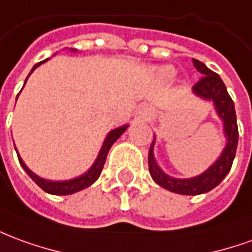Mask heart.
I'll list each match as a JSON object with an SVG mask.
<instances>
[{"instance_id":"b5f03b06","label":"heart","mask_w":252,"mask_h":252,"mask_svg":"<svg viewBox=\"0 0 252 252\" xmlns=\"http://www.w3.org/2000/svg\"><path fill=\"white\" fill-rule=\"evenodd\" d=\"M159 75L165 79H169V77L173 76V68H170V66H163L159 69Z\"/></svg>"}]
</instances>
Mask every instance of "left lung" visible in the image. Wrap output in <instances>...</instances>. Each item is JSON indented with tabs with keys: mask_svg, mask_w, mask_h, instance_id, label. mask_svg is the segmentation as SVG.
I'll return each instance as SVG.
<instances>
[{
	"mask_svg": "<svg viewBox=\"0 0 252 252\" xmlns=\"http://www.w3.org/2000/svg\"><path fill=\"white\" fill-rule=\"evenodd\" d=\"M192 63L198 72L203 75L198 80V83H195L193 86V93L198 96L214 102L218 116L224 121V131L228 143L225 146L221 157L205 173L192 179H175V177L165 175L157 165L154 154H153V146H154V140H153L150 151H149V170H150L153 180L165 189L175 193H181V195H199V193L209 192L210 189L217 187L218 184L224 180L225 176L229 173L235 156H236L237 140H239L235 105L226 91L224 82L216 72L209 69L199 60L192 59Z\"/></svg>",
	"mask_w": 252,
	"mask_h": 252,
	"instance_id": "1",
	"label": "left lung"
}]
</instances>
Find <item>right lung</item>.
Returning a JSON list of instances; mask_svg holds the SVG:
<instances>
[{"label":"right lung","instance_id":"obj_1","mask_svg":"<svg viewBox=\"0 0 252 252\" xmlns=\"http://www.w3.org/2000/svg\"><path fill=\"white\" fill-rule=\"evenodd\" d=\"M46 61V60H45ZM45 61H40L36 65H34V68L31 69L30 72V75L32 73L36 66H39L42 63H45ZM28 75V76H30ZM27 76V79H28ZM27 79H26V82H27ZM126 126H123L120 128H116L112 132H109V135L105 139V142H103V146H102L101 151H99V154H98V158H96V161L94 162V165L90 168V170L87 173H84L80 177H76V179H72V180H66V181H50V180H45V179H42L39 176H36L35 173H32L30 169L26 166V163L23 162V159L20 158V156H17L19 158V162L23 166V169L27 172V175L32 179V180L39 186L45 192L47 193H52V195H71V193L79 192V191H82L84 188L90 187L94 181L99 177L101 175L102 169H103V165H105V161H106V157H108V153L110 150V147L113 146V143L117 140V139L120 138L121 133L126 131Z\"/></svg>","mask_w":252,"mask_h":252}]
</instances>
